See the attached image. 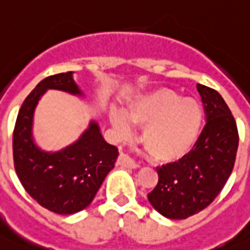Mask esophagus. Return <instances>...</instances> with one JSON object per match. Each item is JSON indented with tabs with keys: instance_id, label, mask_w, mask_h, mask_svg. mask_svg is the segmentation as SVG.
<instances>
[{
	"instance_id": "1",
	"label": "esophagus",
	"mask_w": 250,
	"mask_h": 250,
	"mask_svg": "<svg viewBox=\"0 0 250 250\" xmlns=\"http://www.w3.org/2000/svg\"><path fill=\"white\" fill-rule=\"evenodd\" d=\"M117 164L122 167H125V168H139V167H140V165L136 164V162H135L128 154H125V153H121V154H119Z\"/></svg>"
}]
</instances>
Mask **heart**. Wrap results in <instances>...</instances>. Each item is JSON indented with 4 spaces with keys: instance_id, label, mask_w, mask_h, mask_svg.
Segmentation results:
<instances>
[{
    "instance_id": "obj_1",
    "label": "heart",
    "mask_w": 250,
    "mask_h": 250,
    "mask_svg": "<svg viewBox=\"0 0 250 250\" xmlns=\"http://www.w3.org/2000/svg\"><path fill=\"white\" fill-rule=\"evenodd\" d=\"M110 122L119 136L129 135V125L143 127L141 143L153 161L174 164L192 152L201 135L204 110L194 98H182L167 88L141 94L125 111L111 113Z\"/></svg>"
}]
</instances>
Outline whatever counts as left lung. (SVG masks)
Here are the masks:
<instances>
[{
	"label": "left lung",
	"mask_w": 250,
	"mask_h": 250,
	"mask_svg": "<svg viewBox=\"0 0 250 250\" xmlns=\"http://www.w3.org/2000/svg\"><path fill=\"white\" fill-rule=\"evenodd\" d=\"M206 125L197 144L183 160L157 168L158 184L148 194L154 209L168 219L200 213L221 193L236 160V122L217 90L197 84Z\"/></svg>",
	"instance_id": "8db88e82"
}]
</instances>
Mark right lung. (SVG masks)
<instances>
[{
    "label": "right lung",
    "instance_id": "1",
    "mask_svg": "<svg viewBox=\"0 0 250 250\" xmlns=\"http://www.w3.org/2000/svg\"><path fill=\"white\" fill-rule=\"evenodd\" d=\"M54 89L85 98L74 80V72L45 78L23 102L13 135L14 165L21 186L45 209L57 214H74L85 209L114 168L118 148L104 139L94 119L79 139L57 152L41 149L33 136L35 110L46 93Z\"/></svg>",
    "mask_w": 250,
    "mask_h": 250
}]
</instances>
